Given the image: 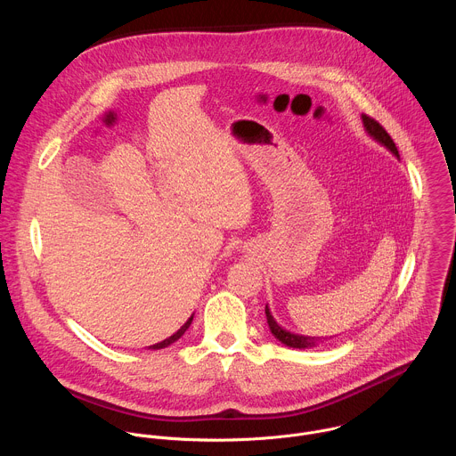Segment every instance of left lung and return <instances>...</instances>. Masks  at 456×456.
<instances>
[{"label":"left lung","mask_w":456,"mask_h":456,"mask_svg":"<svg viewBox=\"0 0 456 456\" xmlns=\"http://www.w3.org/2000/svg\"><path fill=\"white\" fill-rule=\"evenodd\" d=\"M361 118H362L364 132H366L375 142H379L380 146H384L394 157L399 159L397 146H395V142L392 141V137H389V135L386 134V129H384L377 120H373V118H370V117H366V115H361ZM265 314H267V322H269V329H271L273 336H274L280 343H283L285 346L305 350V348H315V346L322 345L324 341L332 339V336H330V338H310V336H299V334L289 332L287 329L281 327V324H278V321L274 319V315H273L269 305H265Z\"/></svg>","instance_id":"left-lung-1"}]
</instances>
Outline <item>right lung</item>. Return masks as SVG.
Segmentation results:
<instances>
[{"label":"right lung","instance_id":"obj_1","mask_svg":"<svg viewBox=\"0 0 456 456\" xmlns=\"http://www.w3.org/2000/svg\"><path fill=\"white\" fill-rule=\"evenodd\" d=\"M192 315H194V314H191V317H189V319H187V321L182 324V327H180V329H178V330H176L173 336H169L167 339H164V341H160V343H155V345H151V346H148V348H150V350H162V348H167L169 345H173L175 341H178V339H180V338L185 334V330L191 327V322H192Z\"/></svg>","mask_w":456,"mask_h":456}]
</instances>
